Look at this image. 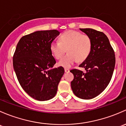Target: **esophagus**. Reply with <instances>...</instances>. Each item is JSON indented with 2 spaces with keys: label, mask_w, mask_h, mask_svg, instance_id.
I'll return each mask as SVG.
<instances>
[{
  "label": "esophagus",
  "mask_w": 126,
  "mask_h": 126,
  "mask_svg": "<svg viewBox=\"0 0 126 126\" xmlns=\"http://www.w3.org/2000/svg\"><path fill=\"white\" fill-rule=\"evenodd\" d=\"M64 70H65V73H68V72H70V70L68 69V68H65Z\"/></svg>",
  "instance_id": "34e87169"
}]
</instances>
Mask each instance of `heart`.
<instances>
[{"label":"heart","instance_id":"heart-1","mask_svg":"<svg viewBox=\"0 0 126 126\" xmlns=\"http://www.w3.org/2000/svg\"><path fill=\"white\" fill-rule=\"evenodd\" d=\"M92 48L91 38L88 35L82 34L76 31L69 30L63 33L59 41H54L50 44V49L53 56L59 59L58 65L63 68H70L76 61H85L90 54Z\"/></svg>","mask_w":126,"mask_h":126}]
</instances>
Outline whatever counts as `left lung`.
Wrapping results in <instances>:
<instances>
[{
    "label": "left lung",
    "instance_id": "left-lung-1",
    "mask_svg": "<svg viewBox=\"0 0 126 126\" xmlns=\"http://www.w3.org/2000/svg\"><path fill=\"white\" fill-rule=\"evenodd\" d=\"M92 42L90 54L79 65L86 73L71 70L74 75L71 87L74 94L83 99L95 98L105 90L110 81L115 65V56L109 40L104 33L92 28H80Z\"/></svg>",
    "mask_w": 126,
    "mask_h": 126
}]
</instances>
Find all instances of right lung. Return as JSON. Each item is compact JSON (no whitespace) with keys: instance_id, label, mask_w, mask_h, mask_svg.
I'll list each match as a JSON object with an SVG mask.
<instances>
[{"instance_id":"obj_1","label":"right lung","mask_w":126,"mask_h":126,"mask_svg":"<svg viewBox=\"0 0 126 126\" xmlns=\"http://www.w3.org/2000/svg\"><path fill=\"white\" fill-rule=\"evenodd\" d=\"M59 33L37 31L23 36L17 45L13 59L16 75L25 92L36 100L52 99L64 73L63 67L53 68L56 61L50 49Z\"/></svg>"}]
</instances>
